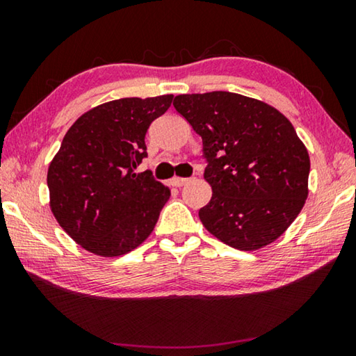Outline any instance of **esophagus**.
Instances as JSON below:
<instances>
[{"label":"esophagus","instance_id":"1","mask_svg":"<svg viewBox=\"0 0 356 356\" xmlns=\"http://www.w3.org/2000/svg\"><path fill=\"white\" fill-rule=\"evenodd\" d=\"M190 179H186V177H172L171 179V185L172 186H184L186 182H188Z\"/></svg>","mask_w":356,"mask_h":356}]
</instances>
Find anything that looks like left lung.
<instances>
[{
    "label": "left lung",
    "mask_w": 356,
    "mask_h": 356,
    "mask_svg": "<svg viewBox=\"0 0 356 356\" xmlns=\"http://www.w3.org/2000/svg\"><path fill=\"white\" fill-rule=\"evenodd\" d=\"M172 105L202 138L209 161L204 227L240 251L273 243L309 193V154L291 120L262 100L226 91L176 95Z\"/></svg>",
    "instance_id": "8db88e82"
}]
</instances>
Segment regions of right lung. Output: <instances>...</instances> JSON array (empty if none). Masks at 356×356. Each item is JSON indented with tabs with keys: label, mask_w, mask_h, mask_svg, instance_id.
Here are the masks:
<instances>
[{
	"label": "right lung",
	"mask_w": 356,
	"mask_h": 356,
	"mask_svg": "<svg viewBox=\"0 0 356 356\" xmlns=\"http://www.w3.org/2000/svg\"><path fill=\"white\" fill-rule=\"evenodd\" d=\"M174 95L106 102L78 118L48 166L50 209L74 242L92 254L118 257L152 234L171 190L136 172L150 122Z\"/></svg>",
	"instance_id": "add662e5"
}]
</instances>
